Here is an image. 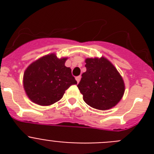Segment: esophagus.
<instances>
[{
  "mask_svg": "<svg viewBox=\"0 0 154 154\" xmlns=\"http://www.w3.org/2000/svg\"><path fill=\"white\" fill-rule=\"evenodd\" d=\"M75 79H76V81H77V82L79 83V82H80V80H81V76H78V77H76Z\"/></svg>",
  "mask_w": 154,
  "mask_h": 154,
  "instance_id": "esophagus-1",
  "label": "esophagus"
}]
</instances>
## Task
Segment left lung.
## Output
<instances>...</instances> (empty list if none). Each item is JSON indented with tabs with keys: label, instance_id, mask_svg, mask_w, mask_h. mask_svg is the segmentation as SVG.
<instances>
[{
	"label": "left lung",
	"instance_id": "1",
	"mask_svg": "<svg viewBox=\"0 0 154 154\" xmlns=\"http://www.w3.org/2000/svg\"><path fill=\"white\" fill-rule=\"evenodd\" d=\"M86 72L77 85L83 100L91 107L107 110L118 104L125 92V84L116 68L106 58H86Z\"/></svg>",
	"mask_w": 154,
	"mask_h": 154
}]
</instances>
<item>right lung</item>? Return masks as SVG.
<instances>
[{
	"mask_svg": "<svg viewBox=\"0 0 154 154\" xmlns=\"http://www.w3.org/2000/svg\"><path fill=\"white\" fill-rule=\"evenodd\" d=\"M67 59L51 53L28 65L24 72L23 86L31 102L51 106L62 99L71 85L77 84L71 69L65 65Z\"/></svg>",
	"mask_w": 154,
	"mask_h": 154,
	"instance_id": "obj_1",
	"label": "right lung"
}]
</instances>
